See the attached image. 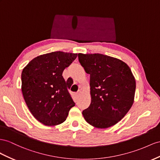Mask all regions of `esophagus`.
<instances>
[{
  "mask_svg": "<svg viewBox=\"0 0 160 160\" xmlns=\"http://www.w3.org/2000/svg\"><path fill=\"white\" fill-rule=\"evenodd\" d=\"M81 94H82L81 91H78V92H76V96L78 97V96H80V95H81Z\"/></svg>",
  "mask_w": 160,
  "mask_h": 160,
  "instance_id": "obj_1",
  "label": "esophagus"
}]
</instances>
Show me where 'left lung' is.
<instances>
[{"instance_id": "left-lung-1", "label": "left lung", "mask_w": 160, "mask_h": 160, "mask_svg": "<svg viewBox=\"0 0 160 160\" xmlns=\"http://www.w3.org/2000/svg\"><path fill=\"white\" fill-rule=\"evenodd\" d=\"M78 59L90 74L91 103L82 112L85 120L98 128L120 121L132 107L136 82L128 65L102 54L78 53Z\"/></svg>"}]
</instances>
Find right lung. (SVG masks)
Instances as JSON below:
<instances>
[{"mask_svg": "<svg viewBox=\"0 0 160 160\" xmlns=\"http://www.w3.org/2000/svg\"><path fill=\"white\" fill-rule=\"evenodd\" d=\"M76 53L56 51L38 56L23 68L22 91L33 116L46 126L63 123L75 103L69 93L68 82L62 76Z\"/></svg>", "mask_w": 160, "mask_h": 160, "instance_id": "1", "label": "right lung"}]
</instances>
